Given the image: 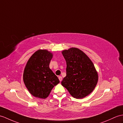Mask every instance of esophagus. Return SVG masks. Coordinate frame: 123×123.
<instances>
[{
	"mask_svg": "<svg viewBox=\"0 0 123 123\" xmlns=\"http://www.w3.org/2000/svg\"><path fill=\"white\" fill-rule=\"evenodd\" d=\"M59 79L60 81L61 82L62 80V77L61 76H59Z\"/></svg>",
	"mask_w": 123,
	"mask_h": 123,
	"instance_id": "34e87169",
	"label": "esophagus"
}]
</instances>
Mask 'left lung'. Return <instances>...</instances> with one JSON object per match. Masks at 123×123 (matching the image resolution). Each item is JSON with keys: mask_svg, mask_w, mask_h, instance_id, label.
Masks as SVG:
<instances>
[{"mask_svg": "<svg viewBox=\"0 0 123 123\" xmlns=\"http://www.w3.org/2000/svg\"><path fill=\"white\" fill-rule=\"evenodd\" d=\"M62 53L67 62V75L62 85L73 98H85L93 92L98 82V73L93 63L78 48L64 50Z\"/></svg>", "mask_w": 123, "mask_h": 123, "instance_id": "8db88e82", "label": "left lung"}]
</instances>
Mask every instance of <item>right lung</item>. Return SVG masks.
<instances>
[{
    "instance_id": "right-lung-1",
    "label": "right lung",
    "mask_w": 123,
    "mask_h": 123,
    "mask_svg": "<svg viewBox=\"0 0 123 123\" xmlns=\"http://www.w3.org/2000/svg\"><path fill=\"white\" fill-rule=\"evenodd\" d=\"M53 54L47 50L39 49L28 60L25 68L23 80L31 95L46 98L60 81L49 68Z\"/></svg>"
}]
</instances>
